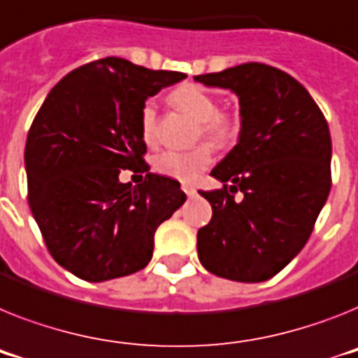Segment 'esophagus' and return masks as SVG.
I'll list each match as a JSON object with an SVG mask.
<instances>
[{
	"instance_id": "1",
	"label": "esophagus",
	"mask_w": 358,
	"mask_h": 358,
	"mask_svg": "<svg viewBox=\"0 0 358 358\" xmlns=\"http://www.w3.org/2000/svg\"><path fill=\"white\" fill-rule=\"evenodd\" d=\"M182 189H184V193L187 194L189 198H193L194 194H196V189H194L193 185H182Z\"/></svg>"
}]
</instances>
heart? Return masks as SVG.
I'll return each instance as SVG.
<instances>
[{"label":"heart","instance_id":"1","mask_svg":"<svg viewBox=\"0 0 358 358\" xmlns=\"http://www.w3.org/2000/svg\"><path fill=\"white\" fill-rule=\"evenodd\" d=\"M171 103L198 123L200 136L213 147H227L240 134V118L229 110H218L216 98L202 87L185 83L169 94ZM140 136L147 145L156 142L155 103L145 101L140 113ZM213 160L209 145H198L191 151H164L156 156L152 167L158 174L180 182L194 180L209 167Z\"/></svg>","mask_w":358,"mask_h":358}]
</instances>
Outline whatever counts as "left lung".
Instances as JSON below:
<instances>
[{
    "mask_svg": "<svg viewBox=\"0 0 358 358\" xmlns=\"http://www.w3.org/2000/svg\"><path fill=\"white\" fill-rule=\"evenodd\" d=\"M194 80L235 92L242 118L238 143L211 171L224 187L200 191L213 218L198 231V258L222 278L264 282L300 253L326 203L329 127L304 87L266 63ZM238 190L242 201L234 198Z\"/></svg>",
    "mask_w": 358,
    "mask_h": 358,
    "instance_id": "8db88e82",
    "label": "left lung"
}]
</instances>
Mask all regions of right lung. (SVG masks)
I'll return each mask as SVG.
<instances>
[{"label": "right lung", "mask_w": 358, "mask_h": 358, "mask_svg": "<svg viewBox=\"0 0 358 358\" xmlns=\"http://www.w3.org/2000/svg\"><path fill=\"white\" fill-rule=\"evenodd\" d=\"M184 72L103 58L63 76L36 114L25 145L29 206L52 258L87 282L140 271L158 225L185 202L176 180L149 173L140 113ZM120 169L145 172L138 188Z\"/></svg>", "instance_id": "obj_1"}]
</instances>
